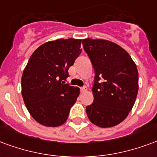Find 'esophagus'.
<instances>
[{"label":"esophagus","mask_w":157,"mask_h":157,"mask_svg":"<svg viewBox=\"0 0 157 157\" xmlns=\"http://www.w3.org/2000/svg\"><path fill=\"white\" fill-rule=\"evenodd\" d=\"M80 91H81V93H83V92H86L87 91V88L86 86H83L80 88Z\"/></svg>","instance_id":"esophagus-1"}]
</instances>
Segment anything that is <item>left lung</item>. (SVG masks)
Wrapping results in <instances>:
<instances>
[{
  "label": "left lung",
  "mask_w": 157,
  "mask_h": 157,
  "mask_svg": "<svg viewBox=\"0 0 157 157\" xmlns=\"http://www.w3.org/2000/svg\"><path fill=\"white\" fill-rule=\"evenodd\" d=\"M83 47L94 69V102L86 107L93 124L117 125L129 115L138 93V71L128 52L114 42L83 39Z\"/></svg>",
  "instance_id": "obj_1"
}]
</instances>
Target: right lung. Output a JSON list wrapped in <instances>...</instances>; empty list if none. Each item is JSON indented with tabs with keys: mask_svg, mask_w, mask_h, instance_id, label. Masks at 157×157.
<instances>
[{
	"mask_svg": "<svg viewBox=\"0 0 157 157\" xmlns=\"http://www.w3.org/2000/svg\"><path fill=\"white\" fill-rule=\"evenodd\" d=\"M81 42L68 38L46 42L35 50L24 69V103L33 119L42 125L63 124L79 95V89L65 81L68 68L82 52Z\"/></svg>",
	"mask_w": 157,
	"mask_h": 157,
	"instance_id": "1",
	"label": "right lung"
}]
</instances>
